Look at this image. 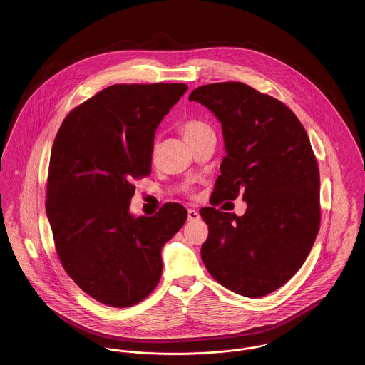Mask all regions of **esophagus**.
<instances>
[{
    "label": "esophagus",
    "mask_w": 365,
    "mask_h": 365,
    "mask_svg": "<svg viewBox=\"0 0 365 365\" xmlns=\"http://www.w3.org/2000/svg\"><path fill=\"white\" fill-rule=\"evenodd\" d=\"M200 219V213L195 209H189L187 210V220L189 222H195Z\"/></svg>",
    "instance_id": "obj_1"
}]
</instances>
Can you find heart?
Wrapping results in <instances>:
<instances>
[{"label":"heart","instance_id":"1","mask_svg":"<svg viewBox=\"0 0 365 365\" xmlns=\"http://www.w3.org/2000/svg\"><path fill=\"white\" fill-rule=\"evenodd\" d=\"M179 130L183 135V138L187 142H190L192 139L198 138L200 135L205 134L210 131V127L205 122L200 120V119H187L179 125ZM156 150V145L153 146V152Z\"/></svg>","mask_w":365,"mask_h":365}]
</instances>
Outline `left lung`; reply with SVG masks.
<instances>
[{"mask_svg":"<svg viewBox=\"0 0 365 365\" xmlns=\"http://www.w3.org/2000/svg\"><path fill=\"white\" fill-rule=\"evenodd\" d=\"M190 101L222 123L226 145L201 257L209 274L237 294L275 292L307 260L320 227V174L304 125L293 110L241 82L197 87ZM240 193L243 217L212 207Z\"/></svg>","mask_w":365,"mask_h":365,"instance_id":"left-lung-1","label":"left lung"}]
</instances>
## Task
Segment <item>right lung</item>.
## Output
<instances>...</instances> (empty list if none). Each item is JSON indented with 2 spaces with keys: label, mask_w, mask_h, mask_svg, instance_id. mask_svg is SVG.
Returning <instances> with one entry per match:
<instances>
[{
  "label": "right lung",
  "mask_w": 365,
  "mask_h": 365,
  "mask_svg": "<svg viewBox=\"0 0 365 365\" xmlns=\"http://www.w3.org/2000/svg\"><path fill=\"white\" fill-rule=\"evenodd\" d=\"M185 83L112 85L78 105L54 138L46 213L57 256L98 302L127 308L161 278V247L187 210L165 204L134 217V180L149 176L157 125L186 93Z\"/></svg>",
  "instance_id": "obj_1"
}]
</instances>
